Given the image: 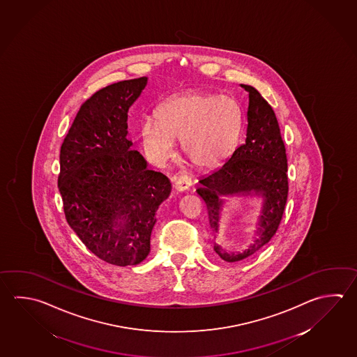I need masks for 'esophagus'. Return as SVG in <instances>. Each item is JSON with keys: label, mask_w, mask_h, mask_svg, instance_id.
Wrapping results in <instances>:
<instances>
[{"label": "esophagus", "mask_w": 357, "mask_h": 357, "mask_svg": "<svg viewBox=\"0 0 357 357\" xmlns=\"http://www.w3.org/2000/svg\"><path fill=\"white\" fill-rule=\"evenodd\" d=\"M191 186V180L188 178L186 175H177L175 178H174V188H175L176 191H178V192H182V191H186Z\"/></svg>", "instance_id": "34e87169"}]
</instances>
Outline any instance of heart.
I'll use <instances>...</instances> for the list:
<instances>
[{"label": "heart", "mask_w": 357, "mask_h": 357, "mask_svg": "<svg viewBox=\"0 0 357 357\" xmlns=\"http://www.w3.org/2000/svg\"><path fill=\"white\" fill-rule=\"evenodd\" d=\"M155 119L141 124L143 146L155 163L175 152V139L196 169L219 167L233 153L241 130V110L231 98L205 91H186L169 98L155 112Z\"/></svg>", "instance_id": "heart-1"}]
</instances>
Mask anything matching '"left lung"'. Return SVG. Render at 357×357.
Segmentation results:
<instances>
[{
	"label": "left lung",
	"mask_w": 357,
	"mask_h": 357,
	"mask_svg": "<svg viewBox=\"0 0 357 357\" xmlns=\"http://www.w3.org/2000/svg\"><path fill=\"white\" fill-rule=\"evenodd\" d=\"M240 85L249 93L245 143L234 151L220 169L202 177L200 188L196 190L206 204L210 227L215 234L219 233L224 197H263L257 236L247 249L227 252L215 244L216 254L229 263L249 259L266 247L278 230L288 197L287 155L274 110L255 88Z\"/></svg>",
	"instance_id": "left-lung-1"
}]
</instances>
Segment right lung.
Instances as JSON below:
<instances>
[{
	"label": "right lung",
	"mask_w": 357,
	"mask_h": 357,
	"mask_svg": "<svg viewBox=\"0 0 357 357\" xmlns=\"http://www.w3.org/2000/svg\"><path fill=\"white\" fill-rule=\"evenodd\" d=\"M147 78L96 91L82 104L60 149L65 218L85 247L113 266H136L151 250L155 211L171 182L147 169L127 139L128 109Z\"/></svg>",
	"instance_id": "1"
}]
</instances>
